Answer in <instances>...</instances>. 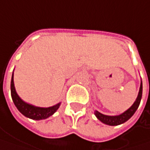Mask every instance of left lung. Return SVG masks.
Listing matches in <instances>:
<instances>
[{"label": "left lung", "instance_id": "8db88e82", "mask_svg": "<svg viewBox=\"0 0 150 150\" xmlns=\"http://www.w3.org/2000/svg\"><path fill=\"white\" fill-rule=\"evenodd\" d=\"M142 94H143V83L141 82L138 96H137L136 101L124 113H122V114L118 116H107L104 115L102 113L99 112L98 111H96L94 112V114H95V116L97 117V118L99 120H100L102 123L105 124V125H118L124 124L125 122L129 120V118L134 115L136 111L137 110V108H138V106L140 105V102H141Z\"/></svg>", "mask_w": 150, "mask_h": 150}]
</instances>
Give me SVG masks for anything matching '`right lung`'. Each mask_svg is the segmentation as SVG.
Returning <instances> with one entry per match:
<instances>
[{"label": "right lung", "instance_id": "obj_1", "mask_svg": "<svg viewBox=\"0 0 150 150\" xmlns=\"http://www.w3.org/2000/svg\"><path fill=\"white\" fill-rule=\"evenodd\" d=\"M11 96H12L13 101L14 103L15 106L21 113L29 118L35 119V120L45 119L50 116L54 114L55 112L59 108L60 104H61V103H58L53 106L43 108V107H37V106L24 102L19 97V95L17 94L15 91L14 83H13V73L12 75V81H11Z\"/></svg>", "mask_w": 150, "mask_h": 150}]
</instances>
